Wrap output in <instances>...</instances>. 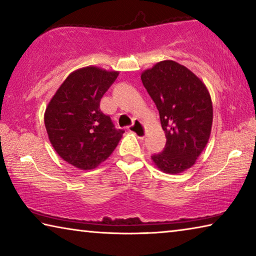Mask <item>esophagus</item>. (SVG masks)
I'll return each mask as SVG.
<instances>
[{
  "mask_svg": "<svg viewBox=\"0 0 256 256\" xmlns=\"http://www.w3.org/2000/svg\"><path fill=\"white\" fill-rule=\"evenodd\" d=\"M128 131L134 133L138 138H144L146 133L144 126V125H142V123L138 120H133V124L130 125V126H128Z\"/></svg>",
  "mask_w": 256,
  "mask_h": 256,
  "instance_id": "obj_1",
  "label": "esophagus"
}]
</instances>
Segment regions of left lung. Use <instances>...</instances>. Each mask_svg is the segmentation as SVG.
<instances>
[{
  "mask_svg": "<svg viewBox=\"0 0 256 256\" xmlns=\"http://www.w3.org/2000/svg\"><path fill=\"white\" fill-rule=\"evenodd\" d=\"M141 80L159 110L166 134L162 152L151 156L167 174H180L196 164L209 141L214 110L206 84L174 60H162L146 70Z\"/></svg>",
  "mask_w": 256,
  "mask_h": 256,
  "instance_id": "left-lung-1",
  "label": "left lung"
}]
</instances>
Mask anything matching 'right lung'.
<instances>
[{
	"instance_id": "obj_1",
	"label": "right lung",
	"mask_w": 256,
	"mask_h": 256,
	"mask_svg": "<svg viewBox=\"0 0 256 256\" xmlns=\"http://www.w3.org/2000/svg\"><path fill=\"white\" fill-rule=\"evenodd\" d=\"M118 76V72L96 66L76 70L46 108L45 128L52 146L79 170H94L105 162L124 133L100 110V99Z\"/></svg>"
}]
</instances>
